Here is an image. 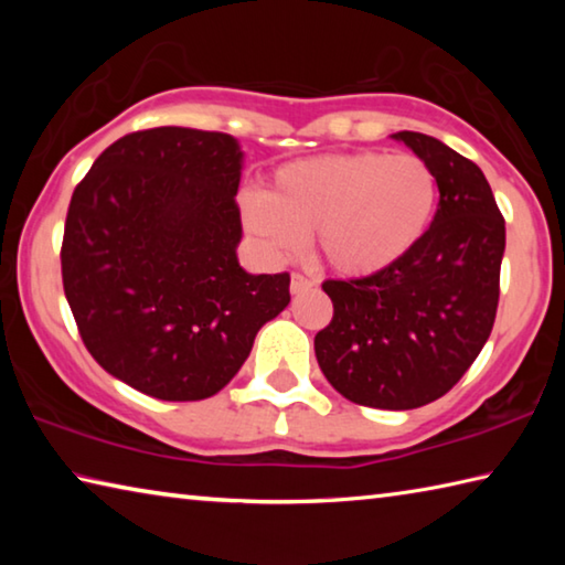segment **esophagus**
<instances>
[{"label":"esophagus","instance_id":"obj_1","mask_svg":"<svg viewBox=\"0 0 565 565\" xmlns=\"http://www.w3.org/2000/svg\"><path fill=\"white\" fill-rule=\"evenodd\" d=\"M311 286H313V281L306 279L303 274H291V284H289L291 294H303V291H309Z\"/></svg>","mask_w":565,"mask_h":565}]
</instances>
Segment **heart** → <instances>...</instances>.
<instances>
[{"label":"heart","mask_w":565,"mask_h":565,"mask_svg":"<svg viewBox=\"0 0 565 565\" xmlns=\"http://www.w3.org/2000/svg\"><path fill=\"white\" fill-rule=\"evenodd\" d=\"M436 204L438 181L420 157L347 151L279 167L266 191L242 196V218L271 259H289L311 232L329 269L371 276L414 252Z\"/></svg>","instance_id":"b5f03b06"}]
</instances>
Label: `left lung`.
Instances as JSON below:
<instances>
[{"mask_svg":"<svg viewBox=\"0 0 565 565\" xmlns=\"http://www.w3.org/2000/svg\"><path fill=\"white\" fill-rule=\"evenodd\" d=\"M394 139L434 169L441 194L434 222L391 269L321 284L333 319L313 351L343 398L408 411L448 394L489 341L505 222L471 159L428 134L398 131Z\"/></svg>","mask_w":565,"mask_h":565,"instance_id":"left-lung-1","label":"left lung"}]
</instances>
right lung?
I'll use <instances>...</instances> for the list:
<instances>
[{"instance_id":"obj_1","label":"right lung","mask_w":565,"mask_h":565,"mask_svg":"<svg viewBox=\"0 0 565 565\" xmlns=\"http://www.w3.org/2000/svg\"><path fill=\"white\" fill-rule=\"evenodd\" d=\"M232 134L186 127L114 141L76 184L62 281L94 361L141 394L202 401L289 306V274H248Z\"/></svg>"}]
</instances>
